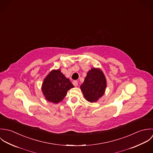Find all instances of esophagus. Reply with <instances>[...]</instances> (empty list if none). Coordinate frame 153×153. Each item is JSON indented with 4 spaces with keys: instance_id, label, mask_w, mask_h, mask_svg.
Listing matches in <instances>:
<instances>
[{
    "instance_id": "esophagus-1",
    "label": "esophagus",
    "mask_w": 153,
    "mask_h": 153,
    "mask_svg": "<svg viewBox=\"0 0 153 153\" xmlns=\"http://www.w3.org/2000/svg\"><path fill=\"white\" fill-rule=\"evenodd\" d=\"M73 85H74V86H77L78 85V82H77V80H74V81L73 82Z\"/></svg>"
}]
</instances>
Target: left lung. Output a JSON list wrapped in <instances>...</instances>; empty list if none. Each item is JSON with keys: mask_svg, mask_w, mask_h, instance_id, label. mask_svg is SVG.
Wrapping results in <instances>:
<instances>
[{"mask_svg": "<svg viewBox=\"0 0 153 153\" xmlns=\"http://www.w3.org/2000/svg\"><path fill=\"white\" fill-rule=\"evenodd\" d=\"M106 88V80L103 72L99 68L88 71L80 89L86 99L90 102H96L101 97Z\"/></svg>", "mask_w": 153, "mask_h": 153, "instance_id": "1", "label": "left lung"}]
</instances>
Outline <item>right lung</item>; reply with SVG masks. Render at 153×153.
I'll return each instance as SVG.
<instances>
[{"label":"right lung","instance_id":"right-lung-1","mask_svg":"<svg viewBox=\"0 0 153 153\" xmlns=\"http://www.w3.org/2000/svg\"><path fill=\"white\" fill-rule=\"evenodd\" d=\"M73 88V84L61 73L60 70H54L44 79L42 91L48 101L57 103L64 99L67 91Z\"/></svg>","mask_w":153,"mask_h":153}]
</instances>
